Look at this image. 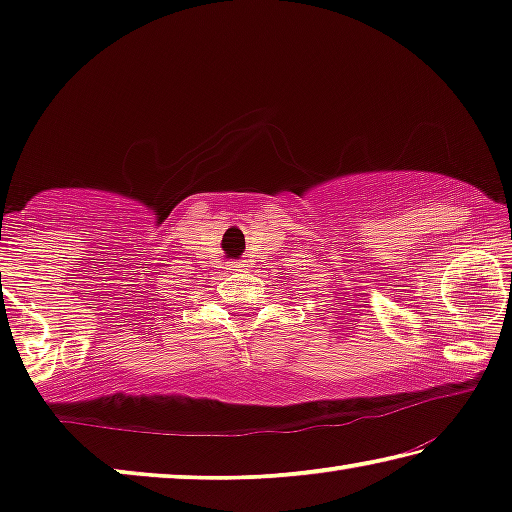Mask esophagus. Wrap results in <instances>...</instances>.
<instances>
[{"label": "esophagus", "instance_id": "34e87169", "mask_svg": "<svg viewBox=\"0 0 512 512\" xmlns=\"http://www.w3.org/2000/svg\"><path fill=\"white\" fill-rule=\"evenodd\" d=\"M241 268H244V264H241V262L230 264V271H241Z\"/></svg>", "mask_w": 512, "mask_h": 512}]
</instances>
